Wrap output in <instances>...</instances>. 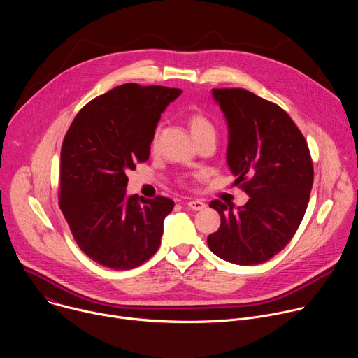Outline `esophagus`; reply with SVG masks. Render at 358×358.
Wrapping results in <instances>:
<instances>
[{"label": "esophagus", "mask_w": 358, "mask_h": 358, "mask_svg": "<svg viewBox=\"0 0 358 358\" xmlns=\"http://www.w3.org/2000/svg\"><path fill=\"white\" fill-rule=\"evenodd\" d=\"M187 207L194 211H202L207 206H206V202H202L201 199H191L187 202Z\"/></svg>", "instance_id": "obj_1"}]
</instances>
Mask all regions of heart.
I'll list each match as a JSON object with an SVG mask.
<instances>
[{
	"instance_id": "obj_1",
	"label": "heart",
	"mask_w": 358,
	"mask_h": 358,
	"mask_svg": "<svg viewBox=\"0 0 358 358\" xmlns=\"http://www.w3.org/2000/svg\"><path fill=\"white\" fill-rule=\"evenodd\" d=\"M188 127H189L191 134H192L195 141L202 138V137L215 136V129H214L213 122L206 115L199 113V112L191 113L188 116ZM157 136H159L157 131L155 133V136H152V140H151V147L152 148L157 145Z\"/></svg>"
}]
</instances>
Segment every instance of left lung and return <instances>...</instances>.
Returning <instances> with one entry per match:
<instances>
[{
  "mask_svg": "<svg viewBox=\"0 0 358 358\" xmlns=\"http://www.w3.org/2000/svg\"><path fill=\"white\" fill-rule=\"evenodd\" d=\"M213 96L228 123V166L249 201L238 211L211 201L221 225L207 242L231 264H264L290 242L308 208L315 178L310 150L273 101L241 87L213 89Z\"/></svg>",
  "mask_w": 358,
  "mask_h": 358,
  "instance_id": "1",
  "label": "left lung"
}]
</instances>
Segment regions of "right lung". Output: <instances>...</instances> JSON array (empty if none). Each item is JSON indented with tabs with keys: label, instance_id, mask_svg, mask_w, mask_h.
<instances>
[{
	"label": "right lung",
	"instance_id": "add662e5",
	"mask_svg": "<svg viewBox=\"0 0 358 358\" xmlns=\"http://www.w3.org/2000/svg\"><path fill=\"white\" fill-rule=\"evenodd\" d=\"M181 89L124 83L85 105L61 148L59 207L80 250L115 271L143 265L162 243L174 201L126 195L129 170L150 156L162 113Z\"/></svg>",
	"mask_w": 358,
	"mask_h": 358
}]
</instances>
